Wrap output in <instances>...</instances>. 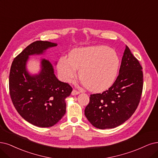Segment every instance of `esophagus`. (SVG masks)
<instances>
[{"mask_svg": "<svg viewBox=\"0 0 158 158\" xmlns=\"http://www.w3.org/2000/svg\"><path fill=\"white\" fill-rule=\"evenodd\" d=\"M80 93V92L79 91H77V90H75V89H73V91H72V95H77V94H79Z\"/></svg>", "mask_w": 158, "mask_h": 158, "instance_id": "1", "label": "esophagus"}]
</instances>
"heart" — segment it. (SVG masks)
<instances>
[{"instance_id":"obj_1","label":"heart","mask_w":158,"mask_h":158,"mask_svg":"<svg viewBox=\"0 0 158 158\" xmlns=\"http://www.w3.org/2000/svg\"><path fill=\"white\" fill-rule=\"evenodd\" d=\"M120 60L116 51L98 45L74 49L69 57L62 56L58 71L62 80L71 82L79 69V78L89 90L101 92L109 89L117 77Z\"/></svg>"}]
</instances>
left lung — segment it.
Returning <instances> with one entry per match:
<instances>
[{"instance_id": "1", "label": "left lung", "mask_w": 158, "mask_h": 158, "mask_svg": "<svg viewBox=\"0 0 158 158\" xmlns=\"http://www.w3.org/2000/svg\"><path fill=\"white\" fill-rule=\"evenodd\" d=\"M142 66L126 45L119 74L107 90L90 96L85 114L90 124L99 129L117 127L135 113L143 87Z\"/></svg>"}]
</instances>
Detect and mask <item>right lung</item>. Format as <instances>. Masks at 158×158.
<instances>
[{
    "instance_id": "right-lung-1",
    "label": "right lung",
    "mask_w": 158,
    "mask_h": 158,
    "mask_svg": "<svg viewBox=\"0 0 158 158\" xmlns=\"http://www.w3.org/2000/svg\"><path fill=\"white\" fill-rule=\"evenodd\" d=\"M56 45L36 41L14 58L10 68L9 90L14 106L23 118L38 127H51L62 118L66 113L65 99L71 94L72 87L58 80L49 60H42V69L36 75L28 74L26 64L28 56L42 54Z\"/></svg>"
}]
</instances>
